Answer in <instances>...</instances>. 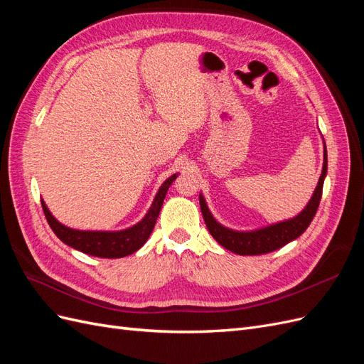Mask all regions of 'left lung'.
Listing matches in <instances>:
<instances>
[{"label":"left lung","mask_w":364,"mask_h":364,"mask_svg":"<svg viewBox=\"0 0 364 364\" xmlns=\"http://www.w3.org/2000/svg\"><path fill=\"white\" fill-rule=\"evenodd\" d=\"M326 149H325V158H323V168L322 174L318 178V183L316 186V191L308 202L304 211L296 215L291 220H285V222L272 225L267 228H262L258 230H252V232H237V230H230L220 223H217L214 217L209 213V209L200 196V209L202 215L206 223V228L211 235L217 240L218 245H222L225 249L238 253V255H262V253H269L285 246L294 238L302 235L305 229L310 226L311 220L316 215V211L321 203L322 190H323V181L326 176Z\"/></svg>","instance_id":"obj_1"}]
</instances>
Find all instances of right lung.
<instances>
[{
  "label": "right lung",
  "mask_w": 364,
  "mask_h": 364,
  "mask_svg": "<svg viewBox=\"0 0 364 364\" xmlns=\"http://www.w3.org/2000/svg\"><path fill=\"white\" fill-rule=\"evenodd\" d=\"M176 178H178V174H173L171 178H168L162 183L155 200L151 203V208L149 209V213L138 225L132 226L126 230H118V232H97V230L94 232V230L70 229L60 225L58 220L51 215L46 203H41L43 214H46V218L50 228L53 229V232L56 234L58 238H60L65 245L92 257L123 258L126 255H130V253L136 252L150 237L153 228H155L156 218L159 215L165 194H167L170 185Z\"/></svg>",
  "instance_id": "1"
}]
</instances>
